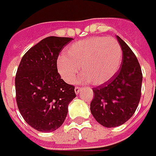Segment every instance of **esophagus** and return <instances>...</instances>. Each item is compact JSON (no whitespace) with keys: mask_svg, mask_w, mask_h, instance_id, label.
<instances>
[{"mask_svg":"<svg viewBox=\"0 0 156 156\" xmlns=\"http://www.w3.org/2000/svg\"><path fill=\"white\" fill-rule=\"evenodd\" d=\"M74 90H75V92H76V94H78V93H79V91L81 90V87H80V86H76Z\"/></svg>","mask_w":156,"mask_h":156,"instance_id":"esophagus-1","label":"esophagus"}]
</instances>
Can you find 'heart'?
Returning <instances> with one entry per match:
<instances>
[{"label":"heart","mask_w":156,"mask_h":156,"mask_svg":"<svg viewBox=\"0 0 156 156\" xmlns=\"http://www.w3.org/2000/svg\"><path fill=\"white\" fill-rule=\"evenodd\" d=\"M122 48L112 37H93L67 46L58 61V71L67 83H73L80 73L92 84H102L118 71Z\"/></svg>","instance_id":"heart-1"}]
</instances>
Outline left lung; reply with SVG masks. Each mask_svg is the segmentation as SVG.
I'll list each match as a JSON object with an SVG mask.
<instances>
[{"instance_id":"8db88e82","label":"left lung","mask_w":156,"mask_h":156,"mask_svg":"<svg viewBox=\"0 0 156 156\" xmlns=\"http://www.w3.org/2000/svg\"><path fill=\"white\" fill-rule=\"evenodd\" d=\"M121 69L106 83L92 89L90 111L101 125L112 128L126 122L136 110L142 94V73L136 56L119 36Z\"/></svg>"}]
</instances>
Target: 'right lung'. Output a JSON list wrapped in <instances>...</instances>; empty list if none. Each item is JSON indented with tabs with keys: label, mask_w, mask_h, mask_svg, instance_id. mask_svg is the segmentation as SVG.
<instances>
[{
	"label": "right lung",
	"mask_w": 156,
	"mask_h": 156,
	"mask_svg": "<svg viewBox=\"0 0 156 156\" xmlns=\"http://www.w3.org/2000/svg\"><path fill=\"white\" fill-rule=\"evenodd\" d=\"M73 38L50 36L31 47L22 57L15 76L16 102L24 120L41 132L61 126L68 105L76 97L74 85L58 73L57 60Z\"/></svg>",
	"instance_id": "add662e5"
}]
</instances>
